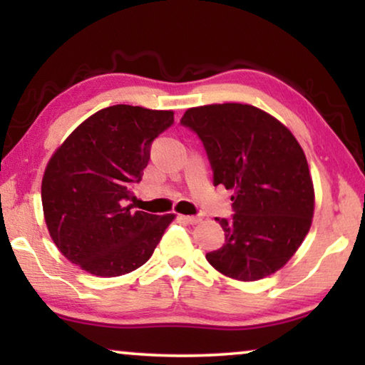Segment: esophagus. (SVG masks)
<instances>
[{"instance_id":"34e87169","label":"esophagus","mask_w":365,"mask_h":365,"mask_svg":"<svg viewBox=\"0 0 365 365\" xmlns=\"http://www.w3.org/2000/svg\"><path fill=\"white\" fill-rule=\"evenodd\" d=\"M181 219L187 224H199V222H201V217H197V216H181Z\"/></svg>"}]
</instances>
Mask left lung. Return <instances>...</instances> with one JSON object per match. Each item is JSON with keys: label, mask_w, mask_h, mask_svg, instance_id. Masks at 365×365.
<instances>
[{"label": "left lung", "mask_w": 365, "mask_h": 365, "mask_svg": "<svg viewBox=\"0 0 365 365\" xmlns=\"http://www.w3.org/2000/svg\"><path fill=\"white\" fill-rule=\"evenodd\" d=\"M201 139L212 184L232 189V217H216L226 242L206 259L224 276L257 281L279 271L307 236L314 186L306 154L271 114L239 103L184 113Z\"/></svg>", "instance_id": "1"}]
</instances>
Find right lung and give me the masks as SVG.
<instances>
[{
    "mask_svg": "<svg viewBox=\"0 0 365 365\" xmlns=\"http://www.w3.org/2000/svg\"><path fill=\"white\" fill-rule=\"evenodd\" d=\"M173 123V111L116 104L79 124L53 154L41 201L49 236L64 257L94 276L116 277L153 256L174 216L134 211L128 201L153 141Z\"/></svg>",
    "mask_w": 365,
    "mask_h": 365,
    "instance_id": "obj_1",
    "label": "right lung"
}]
</instances>
